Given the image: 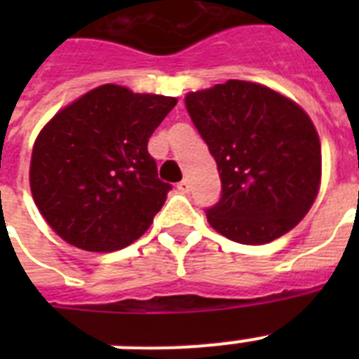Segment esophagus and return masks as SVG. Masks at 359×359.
Wrapping results in <instances>:
<instances>
[{
	"label": "esophagus",
	"instance_id": "1",
	"mask_svg": "<svg viewBox=\"0 0 359 359\" xmlns=\"http://www.w3.org/2000/svg\"><path fill=\"white\" fill-rule=\"evenodd\" d=\"M177 190H179L180 194H188V191H190V182H188V180H180L179 184H177Z\"/></svg>",
	"mask_w": 359,
	"mask_h": 359
}]
</instances>
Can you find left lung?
<instances>
[{"label": "left lung", "instance_id": "left-lung-1", "mask_svg": "<svg viewBox=\"0 0 359 359\" xmlns=\"http://www.w3.org/2000/svg\"><path fill=\"white\" fill-rule=\"evenodd\" d=\"M186 108L218 163L222 197L208 224L238 244L289 233L320 186V141L304 109L259 83L229 80L186 95Z\"/></svg>", "mask_w": 359, "mask_h": 359}]
</instances>
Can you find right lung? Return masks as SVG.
I'll return each mask as SVG.
<instances>
[{"mask_svg": "<svg viewBox=\"0 0 359 359\" xmlns=\"http://www.w3.org/2000/svg\"><path fill=\"white\" fill-rule=\"evenodd\" d=\"M175 104L173 97L108 83L41 130L31 154V194L61 238L104 253L149 229L171 184L158 179L147 143Z\"/></svg>", "mask_w": 359, "mask_h": 359, "instance_id": "right-lung-1", "label": "right lung"}]
</instances>
